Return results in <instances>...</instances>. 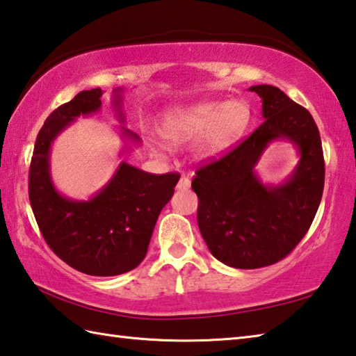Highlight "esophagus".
<instances>
[{"label": "esophagus", "mask_w": 356, "mask_h": 356, "mask_svg": "<svg viewBox=\"0 0 356 356\" xmlns=\"http://www.w3.org/2000/svg\"><path fill=\"white\" fill-rule=\"evenodd\" d=\"M191 186V180L188 176H182L177 184V190H188Z\"/></svg>", "instance_id": "1"}]
</instances>
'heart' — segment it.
I'll use <instances>...</instances> for the list:
<instances>
[{
	"label": "heart",
	"mask_w": 356,
	"mask_h": 356,
	"mask_svg": "<svg viewBox=\"0 0 356 356\" xmlns=\"http://www.w3.org/2000/svg\"><path fill=\"white\" fill-rule=\"evenodd\" d=\"M252 112L244 101H205L174 107L161 120L160 135L172 145L197 138L195 152L210 160L229 151L248 131Z\"/></svg>",
	"instance_id": "1"
}]
</instances>
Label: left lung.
Returning <instances> with one entry per match:
<instances>
[{
    "instance_id": "8db88e82",
    "label": "left lung",
    "mask_w": 356,
    "mask_h": 356,
    "mask_svg": "<svg viewBox=\"0 0 356 356\" xmlns=\"http://www.w3.org/2000/svg\"><path fill=\"white\" fill-rule=\"evenodd\" d=\"M263 101V124L221 159L196 171L197 225L211 255L238 269L274 264L312 225L324 191L325 165L312 113L273 86L250 87ZM289 139L301 154L285 184L263 186L253 168L270 140Z\"/></svg>"
}]
</instances>
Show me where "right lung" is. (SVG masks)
<instances>
[{
  "instance_id": "obj_1",
  "label": "right lung",
  "mask_w": 356,
  "mask_h": 356,
  "mask_svg": "<svg viewBox=\"0 0 356 356\" xmlns=\"http://www.w3.org/2000/svg\"><path fill=\"white\" fill-rule=\"evenodd\" d=\"M121 92L115 90L113 106L124 121ZM101 96V88L83 90L44 121L31 159L29 200L44 241L60 260L79 273L111 277L129 273L143 261L157 218L172 197L180 174L156 176L121 161L92 199L71 200L57 193L49 174L51 143L77 116L98 112ZM122 134L140 140L126 127Z\"/></svg>"
}]
</instances>
